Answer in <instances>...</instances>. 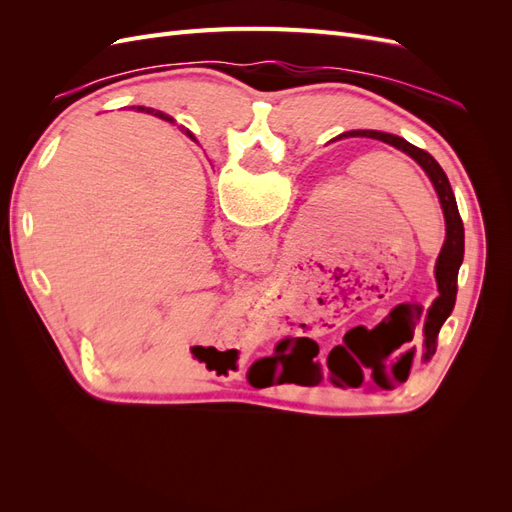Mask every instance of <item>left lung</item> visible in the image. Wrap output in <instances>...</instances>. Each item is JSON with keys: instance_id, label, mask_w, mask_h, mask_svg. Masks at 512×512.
<instances>
[{"instance_id": "1", "label": "left lung", "mask_w": 512, "mask_h": 512, "mask_svg": "<svg viewBox=\"0 0 512 512\" xmlns=\"http://www.w3.org/2000/svg\"><path fill=\"white\" fill-rule=\"evenodd\" d=\"M350 136H365V138H376V141H382L386 145H391L399 151H404L406 156H410L418 166H421L425 170V175L429 177L433 190H436L438 194V200H440V207H442V213H444V222H446V239H444V245L442 250L438 254V260H436V282H438V299L431 303V307L427 309V318H425V327H423V350H421V361L423 363H429L431 356L436 354V346H438V333L442 329L444 320L451 316L453 307H455V297H457V275H459V267L463 262V222H461V215H459V209H457V200H455V194H453V188L451 183H448V177L442 170V166L433 160L431 153H427L425 149H418L414 145H410L406 138L401 136H395V134H389V132H378V130H350V132H344L335 136L333 141H339V138H350ZM380 327L376 329H363L359 327L356 331H350L344 339H346V346H337L333 350H342L344 354H352V359L361 361L367 359L369 356V367L371 371H374V380L376 384L384 386V389H391V382H389V374H386V356H389L393 350L386 352L382 348V344L378 342V339H374V333L378 331ZM383 352L380 353L379 350ZM412 354H414V348L410 352H406L404 356H401V361L410 359L412 363ZM290 356V354H288ZM333 359V352L329 354V361ZM342 359V356H339ZM399 361V363H401ZM397 363V365H399ZM410 363H408V369L410 371ZM333 365V374L344 378L342 376V369H339V361L331 363ZM335 384L337 378H331Z\"/></svg>"}]
</instances>
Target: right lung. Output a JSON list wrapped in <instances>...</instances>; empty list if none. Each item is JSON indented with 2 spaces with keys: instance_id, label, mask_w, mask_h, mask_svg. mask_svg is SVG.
<instances>
[{
  "instance_id": "add662e5",
  "label": "right lung",
  "mask_w": 512,
  "mask_h": 512,
  "mask_svg": "<svg viewBox=\"0 0 512 512\" xmlns=\"http://www.w3.org/2000/svg\"><path fill=\"white\" fill-rule=\"evenodd\" d=\"M138 111H141V113H151V115H156V117H160V119H164V121H173V117H168L166 113H162V111H156V108H145V106H138ZM185 134H188L190 138H192V141H196V138L192 136V132L188 130V132H185Z\"/></svg>"
}]
</instances>
